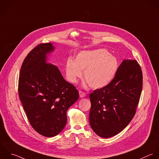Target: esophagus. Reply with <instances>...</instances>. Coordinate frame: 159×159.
Wrapping results in <instances>:
<instances>
[{
	"mask_svg": "<svg viewBox=\"0 0 159 159\" xmlns=\"http://www.w3.org/2000/svg\"><path fill=\"white\" fill-rule=\"evenodd\" d=\"M79 96L80 98H84L86 96V93L82 91H79Z\"/></svg>",
	"mask_w": 159,
	"mask_h": 159,
	"instance_id": "esophagus-1",
	"label": "esophagus"
}]
</instances>
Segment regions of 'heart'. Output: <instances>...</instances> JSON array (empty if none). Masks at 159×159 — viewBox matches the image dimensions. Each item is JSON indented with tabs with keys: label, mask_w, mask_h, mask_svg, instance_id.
Masks as SVG:
<instances>
[{
	"label": "heart",
	"mask_w": 159,
	"mask_h": 159,
	"mask_svg": "<svg viewBox=\"0 0 159 159\" xmlns=\"http://www.w3.org/2000/svg\"><path fill=\"white\" fill-rule=\"evenodd\" d=\"M118 68L117 58L104 49L82 51L79 52L75 61L69 58L66 62V72L68 80L76 83L84 77L90 87L97 89L108 85L115 78Z\"/></svg>",
	"instance_id": "1"
}]
</instances>
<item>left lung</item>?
I'll list each match as a JSON object with an SVG mask.
<instances>
[{
	"label": "left lung",
	"mask_w": 159,
	"mask_h": 159,
	"mask_svg": "<svg viewBox=\"0 0 159 159\" xmlns=\"http://www.w3.org/2000/svg\"><path fill=\"white\" fill-rule=\"evenodd\" d=\"M143 89V72L136 60H124L113 80L89 95L90 125L100 137L122 131L134 116Z\"/></svg>",
	"instance_id": "left-lung-1"
}]
</instances>
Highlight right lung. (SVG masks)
<instances>
[{
	"instance_id": "obj_1",
	"label": "right lung",
	"mask_w": 159,
	"mask_h": 159,
	"mask_svg": "<svg viewBox=\"0 0 159 159\" xmlns=\"http://www.w3.org/2000/svg\"><path fill=\"white\" fill-rule=\"evenodd\" d=\"M50 43L34 47L25 58L18 79V95L32 128L45 137L57 135L67 123V110L79 92L64 80L58 68L47 64L54 50Z\"/></svg>"
}]
</instances>
